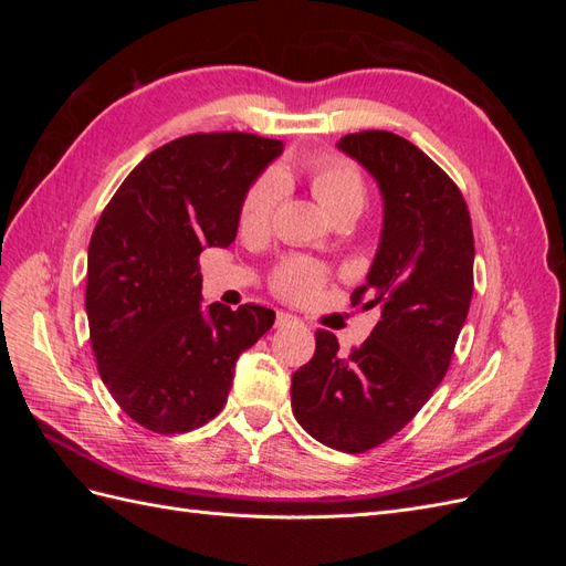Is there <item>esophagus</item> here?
Here are the masks:
<instances>
[{"label":"esophagus","instance_id":"1","mask_svg":"<svg viewBox=\"0 0 566 566\" xmlns=\"http://www.w3.org/2000/svg\"><path fill=\"white\" fill-rule=\"evenodd\" d=\"M295 323H300V318L293 316V314H285V312L276 314V325H279V328H285V325H295Z\"/></svg>","mask_w":566,"mask_h":566}]
</instances>
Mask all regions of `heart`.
<instances>
[{"instance_id":"obj_1","label":"heart","mask_w":566,"mask_h":566,"mask_svg":"<svg viewBox=\"0 0 566 566\" xmlns=\"http://www.w3.org/2000/svg\"><path fill=\"white\" fill-rule=\"evenodd\" d=\"M312 191L321 205L333 217L349 208H364L366 184L358 169L339 156H321L310 165ZM283 196V179L279 172H266L256 179L241 202L238 224L243 231H262L279 208ZM325 281V273L318 264L310 260H290L285 262L276 276H273V290L285 300L304 302L312 300Z\"/></svg>"}]
</instances>
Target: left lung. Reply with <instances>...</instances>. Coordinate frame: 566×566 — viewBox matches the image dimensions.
<instances>
[{"instance_id": "1", "label": "left lung", "mask_w": 566, "mask_h": 566, "mask_svg": "<svg viewBox=\"0 0 566 566\" xmlns=\"http://www.w3.org/2000/svg\"><path fill=\"white\" fill-rule=\"evenodd\" d=\"M339 150L378 181L385 219L378 254L352 306L380 321L352 354L316 331L314 358L293 373V413L325 447L364 453L416 418L449 370L474 287L468 202L443 169L408 139L368 129ZM367 302H363V297Z\"/></svg>"}]
</instances>
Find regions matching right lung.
I'll return each mask as SVG.
<instances>
[{
    "label": "right lung",
    "mask_w": 566,
    "mask_h": 566,
    "mask_svg": "<svg viewBox=\"0 0 566 566\" xmlns=\"http://www.w3.org/2000/svg\"><path fill=\"white\" fill-rule=\"evenodd\" d=\"M283 144L245 132L188 134L136 165L101 212L87 254L90 339L117 406L158 434H184L227 403L238 356L276 314L202 310L198 256L229 248L252 181Z\"/></svg>",
    "instance_id": "right-lung-1"
}]
</instances>
